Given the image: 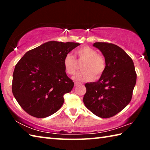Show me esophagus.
I'll use <instances>...</instances> for the list:
<instances>
[{"instance_id":"obj_1","label":"esophagus","mask_w":150,"mask_h":150,"mask_svg":"<svg viewBox=\"0 0 150 150\" xmlns=\"http://www.w3.org/2000/svg\"><path fill=\"white\" fill-rule=\"evenodd\" d=\"M79 84H81L80 83H79V82H75V86H77L78 85H79Z\"/></svg>"}]
</instances>
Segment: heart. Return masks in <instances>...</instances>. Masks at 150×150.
I'll list each match as a JSON object with an SVG mask.
<instances>
[{
  "mask_svg": "<svg viewBox=\"0 0 150 150\" xmlns=\"http://www.w3.org/2000/svg\"><path fill=\"white\" fill-rule=\"evenodd\" d=\"M79 59L85 60L82 64L81 71L76 73L73 79L77 81L92 80L95 77H100L105 71L106 61L103 55L97 54V52L89 46L81 47L75 52ZM63 67L66 73L73 75L77 69V62L75 57L67 54L63 59Z\"/></svg>",
  "mask_w": 150,
  "mask_h": 150,
  "instance_id": "b5f03b06",
  "label": "heart"
}]
</instances>
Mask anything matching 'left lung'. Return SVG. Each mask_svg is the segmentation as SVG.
Returning <instances> with one entry per match:
<instances>
[{"label": "left lung", "mask_w": 150, "mask_h": 150, "mask_svg": "<svg viewBox=\"0 0 150 150\" xmlns=\"http://www.w3.org/2000/svg\"><path fill=\"white\" fill-rule=\"evenodd\" d=\"M105 57L106 68L96 82L85 84L83 103L98 117H112L130 103L136 83V73L131 57L118 45L95 42Z\"/></svg>", "instance_id": "8db88e82"}]
</instances>
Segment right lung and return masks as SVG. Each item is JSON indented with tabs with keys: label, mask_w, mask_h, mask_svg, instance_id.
Wrapping results in <instances>:
<instances>
[{
	"label": "right lung",
	"mask_w": 150,
	"mask_h": 150,
	"mask_svg": "<svg viewBox=\"0 0 150 150\" xmlns=\"http://www.w3.org/2000/svg\"><path fill=\"white\" fill-rule=\"evenodd\" d=\"M80 44L50 41L27 52L15 66L12 90L20 106L35 118L53 115L74 83L63 67L66 55Z\"/></svg>",
	"instance_id": "right-lung-1"
}]
</instances>
